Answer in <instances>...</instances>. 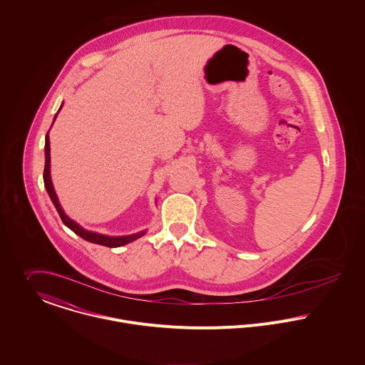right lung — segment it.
<instances>
[{
	"mask_svg": "<svg viewBox=\"0 0 365 365\" xmlns=\"http://www.w3.org/2000/svg\"><path fill=\"white\" fill-rule=\"evenodd\" d=\"M63 108V103L58 109V112L61 110ZM57 112V113H58ZM57 115L54 116L53 123L56 120ZM43 182H44V187L51 199V202L54 204L63 224L66 227H68L73 232H76L78 237H81L82 240L88 241V242L98 243V245H103V246H108V247H119L123 245H127V243L133 242L138 238H141L143 235H145V230L144 231H140L137 234H131V235H123V237H109V235H103V234H99V232H93V231H88L85 228H82L81 225L78 222H76L74 220H71L63 210L61 204L58 202V197L56 195V190H54V186H53V182H51V175H50V138H48V131L46 134V144H44V172H43Z\"/></svg>",
	"mask_w": 365,
	"mask_h": 365,
	"instance_id": "right-lung-1",
	"label": "right lung"
}]
</instances>
